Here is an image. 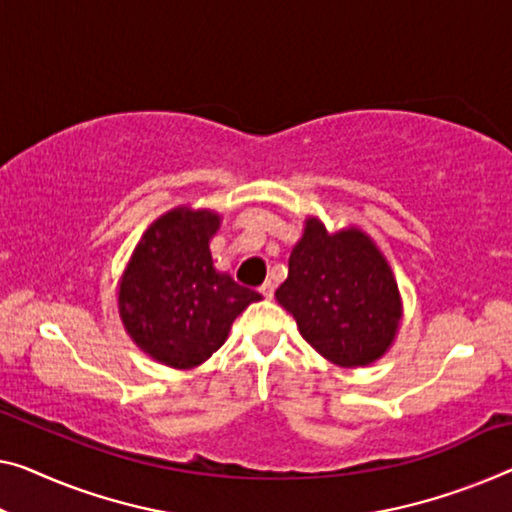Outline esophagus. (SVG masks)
Returning <instances> with one entry per match:
<instances>
[{
	"instance_id": "1",
	"label": "esophagus",
	"mask_w": 512,
	"mask_h": 512,
	"mask_svg": "<svg viewBox=\"0 0 512 512\" xmlns=\"http://www.w3.org/2000/svg\"><path fill=\"white\" fill-rule=\"evenodd\" d=\"M259 292H262L264 299H273V292H276V287H273V282H264V285L259 287Z\"/></svg>"
}]
</instances>
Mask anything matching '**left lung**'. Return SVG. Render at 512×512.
<instances>
[{
	"instance_id": "obj_1",
	"label": "left lung",
	"mask_w": 512,
	"mask_h": 512,
	"mask_svg": "<svg viewBox=\"0 0 512 512\" xmlns=\"http://www.w3.org/2000/svg\"><path fill=\"white\" fill-rule=\"evenodd\" d=\"M276 301L305 342L340 368L377 363L404 317L398 280L375 239L356 225L329 232L317 216L305 218Z\"/></svg>"
}]
</instances>
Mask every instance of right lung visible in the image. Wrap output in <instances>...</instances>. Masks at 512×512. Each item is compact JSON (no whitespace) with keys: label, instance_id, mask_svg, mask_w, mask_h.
<instances>
[{"label":"right lung","instance_id":"add662e5","mask_svg":"<svg viewBox=\"0 0 512 512\" xmlns=\"http://www.w3.org/2000/svg\"><path fill=\"white\" fill-rule=\"evenodd\" d=\"M218 211L188 204L151 223L117 282L124 331L156 363L190 370L225 345L234 319L262 301L213 264L209 243L220 230Z\"/></svg>","mask_w":512,"mask_h":512}]
</instances>
